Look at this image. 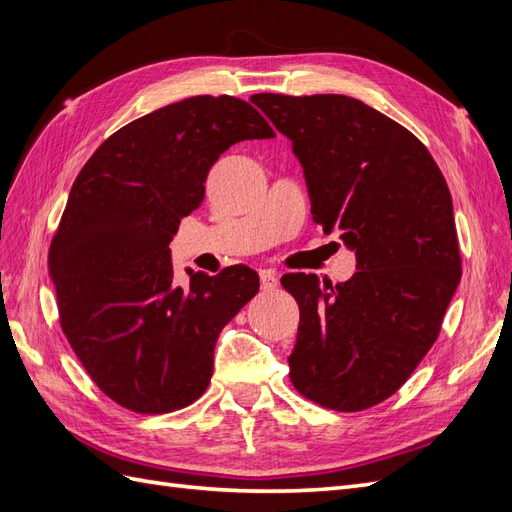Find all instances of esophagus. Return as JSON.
Instances as JSON below:
<instances>
[{
  "mask_svg": "<svg viewBox=\"0 0 512 512\" xmlns=\"http://www.w3.org/2000/svg\"><path fill=\"white\" fill-rule=\"evenodd\" d=\"M260 286L262 290L277 288V275L273 271H260Z\"/></svg>",
  "mask_w": 512,
  "mask_h": 512,
  "instance_id": "34e87169",
  "label": "esophagus"
}]
</instances>
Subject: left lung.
<instances>
[{
	"label": "left lung",
	"instance_id": "left-lung-1",
	"mask_svg": "<svg viewBox=\"0 0 512 512\" xmlns=\"http://www.w3.org/2000/svg\"><path fill=\"white\" fill-rule=\"evenodd\" d=\"M292 141L314 222L356 250L348 282L288 273L299 303L290 382L305 399L361 412L397 393L436 344L461 280L453 200L418 138L348 96L250 98Z\"/></svg>",
	"mask_w": 512,
	"mask_h": 512
}]
</instances>
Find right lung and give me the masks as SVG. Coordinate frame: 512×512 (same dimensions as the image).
<instances>
[{
  "label": "right lung",
  "instance_id": "add662e5",
  "mask_svg": "<svg viewBox=\"0 0 512 512\" xmlns=\"http://www.w3.org/2000/svg\"><path fill=\"white\" fill-rule=\"evenodd\" d=\"M252 104L194 96L119 128L76 177L49 247L59 324L115 404L175 412L207 391L220 331L258 292V273L173 280L170 247L200 207L209 168L239 141L273 138Z\"/></svg>",
  "mask_w": 512,
  "mask_h": 512
}]
</instances>
